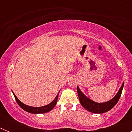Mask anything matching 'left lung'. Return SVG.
Here are the masks:
<instances>
[{
	"label": "left lung",
	"instance_id": "obj_1",
	"mask_svg": "<svg viewBox=\"0 0 132 132\" xmlns=\"http://www.w3.org/2000/svg\"><path fill=\"white\" fill-rule=\"evenodd\" d=\"M124 86V82L122 84V86H121L120 89L118 91V93L116 94L115 96L108 102H104V103H97L94 102L92 100L87 98L79 89L78 86H77V93H78V98H79L80 102L82 106L88 110L89 112H91L93 113L96 114H102V113L107 112L112 109L114 106L116 105L118 102L120 98L121 95L122 91H123Z\"/></svg>",
	"mask_w": 132,
	"mask_h": 132
}]
</instances>
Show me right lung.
Masks as SVG:
<instances>
[{
	"mask_svg": "<svg viewBox=\"0 0 132 132\" xmlns=\"http://www.w3.org/2000/svg\"><path fill=\"white\" fill-rule=\"evenodd\" d=\"M60 92V91H59ZM58 93L57 95L56 96V97L55 98V99L52 101L50 103H49L48 105H46L45 106H43V107H30V106L24 104L22 102H21L18 99V98L16 97V96L14 94V93L13 92V95H14V98H15L16 101L17 103L19 105V106L22 108V109L25 110L26 112L29 113H31V114H44V113H46L50 111L51 110H52L54 109V107H55V105H56L58 99V96L59 93Z\"/></svg>",
	"mask_w": 132,
	"mask_h": 132,
	"instance_id": "1",
	"label": "right lung"
}]
</instances>
